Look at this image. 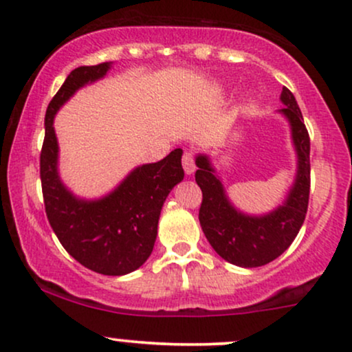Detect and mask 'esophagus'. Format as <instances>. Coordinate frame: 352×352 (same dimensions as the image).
<instances>
[{"mask_svg":"<svg viewBox=\"0 0 352 352\" xmlns=\"http://www.w3.org/2000/svg\"><path fill=\"white\" fill-rule=\"evenodd\" d=\"M182 164H184V170L187 175H192L195 172V160L192 152H185L184 159H182Z\"/></svg>","mask_w":352,"mask_h":352,"instance_id":"34e87169","label":"esophagus"}]
</instances>
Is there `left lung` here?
Instances as JSON below:
<instances>
[{"label":"left lung","instance_id":"left-lung-1","mask_svg":"<svg viewBox=\"0 0 352 352\" xmlns=\"http://www.w3.org/2000/svg\"><path fill=\"white\" fill-rule=\"evenodd\" d=\"M280 101L283 108L277 113L290 126L297 172L277 208L262 214L239 210L228 197L210 155L197 154L195 157L198 167L195 180L203 193L198 214L201 230L218 256L238 267H261L277 259L297 238L307 214L310 195V135L303 124L297 100L289 88H282Z\"/></svg>","mask_w":352,"mask_h":352}]
</instances>
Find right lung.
<instances>
[{
    "mask_svg": "<svg viewBox=\"0 0 352 352\" xmlns=\"http://www.w3.org/2000/svg\"><path fill=\"white\" fill-rule=\"evenodd\" d=\"M111 67L113 62L78 67L55 93L45 111L41 182L45 213L65 251L93 272L126 275L141 267L154 249L164 201L184 180V151L173 149L159 162L138 165L100 198L77 197L63 184L55 114L80 88L98 82Z\"/></svg>",
    "mask_w": 352,
    "mask_h": 352,
    "instance_id": "add662e5",
    "label": "right lung"
}]
</instances>
